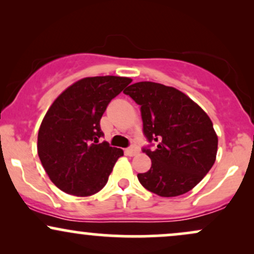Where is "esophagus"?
<instances>
[{
  "instance_id": "34e87169",
  "label": "esophagus",
  "mask_w": 254,
  "mask_h": 254,
  "mask_svg": "<svg viewBox=\"0 0 254 254\" xmlns=\"http://www.w3.org/2000/svg\"><path fill=\"white\" fill-rule=\"evenodd\" d=\"M125 153H127V155H129V156H135L139 153V151H138V148L135 147V145H132V147L127 148V149L125 150Z\"/></svg>"
}]
</instances>
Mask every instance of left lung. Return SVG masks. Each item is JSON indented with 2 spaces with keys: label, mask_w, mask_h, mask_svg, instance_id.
Segmentation results:
<instances>
[{
  "label": "left lung",
  "mask_w": 254,
  "mask_h": 254,
  "mask_svg": "<svg viewBox=\"0 0 254 254\" xmlns=\"http://www.w3.org/2000/svg\"><path fill=\"white\" fill-rule=\"evenodd\" d=\"M124 93L141 105L144 135L157 142L155 150L143 149L151 167L137 174L139 183L161 197H177L192 190L216 160L218 138L211 119L174 87L142 81Z\"/></svg>",
  "instance_id": "obj_1"
}]
</instances>
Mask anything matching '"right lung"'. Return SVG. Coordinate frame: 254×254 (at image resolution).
Listing matches in <instances>:
<instances>
[{
	"label": "right lung",
	"mask_w": 254,
	"mask_h": 254,
	"mask_svg": "<svg viewBox=\"0 0 254 254\" xmlns=\"http://www.w3.org/2000/svg\"><path fill=\"white\" fill-rule=\"evenodd\" d=\"M130 77L93 76L76 81L52 103L38 132V155L60 190L92 196L106 185L123 150L99 143L100 119Z\"/></svg>",
	"instance_id": "obj_1"
}]
</instances>
